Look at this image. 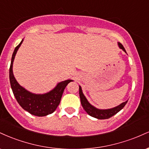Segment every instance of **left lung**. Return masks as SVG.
I'll list each match as a JSON object with an SVG mask.
<instances>
[{
    "label": "left lung",
    "mask_w": 149,
    "mask_h": 149,
    "mask_svg": "<svg viewBox=\"0 0 149 149\" xmlns=\"http://www.w3.org/2000/svg\"><path fill=\"white\" fill-rule=\"evenodd\" d=\"M118 45L119 46V47L120 49H122L125 52H126L125 49L124 48L123 46L122 45V44L118 42ZM79 95L80 98V102H81L82 107H83L84 110L87 112V113L88 115H90L92 117L95 118L103 120V119H108L109 118L112 117L113 116H114L115 114L117 113L118 112H119L120 111L122 110L123 109L125 104H127V101L123 102V103L120 104V105L117 106V107L111 108V109H97L94 106H92L90 102H88V100H87V98L83 94V90H82L81 87L79 85Z\"/></svg>",
    "instance_id": "8db88e82"
}]
</instances>
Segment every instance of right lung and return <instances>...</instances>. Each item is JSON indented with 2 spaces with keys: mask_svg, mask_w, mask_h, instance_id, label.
I'll list each match as a JSON object with an SVG mask.
<instances>
[{
  "mask_svg": "<svg viewBox=\"0 0 149 149\" xmlns=\"http://www.w3.org/2000/svg\"><path fill=\"white\" fill-rule=\"evenodd\" d=\"M24 39L15 47L12 56L10 67V82L11 88L17 101L23 109L33 116H45L52 113L57 109L61 99L65 88L73 80H66L58 83L52 90L44 94H35L26 90L15 79L13 66L15 55L21 46Z\"/></svg>",
  "mask_w": 149,
  "mask_h": 149,
  "instance_id": "add662e5",
  "label": "right lung"
}]
</instances>
